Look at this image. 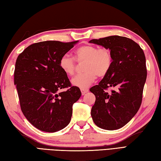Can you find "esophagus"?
Returning <instances> with one entry per match:
<instances>
[{
  "label": "esophagus",
  "mask_w": 161,
  "mask_h": 161,
  "mask_svg": "<svg viewBox=\"0 0 161 161\" xmlns=\"http://www.w3.org/2000/svg\"><path fill=\"white\" fill-rule=\"evenodd\" d=\"M81 94H82V95H84L86 93H88V89H87V88H81Z\"/></svg>",
  "instance_id": "obj_1"
}]
</instances>
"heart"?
<instances>
[{
  "label": "heart",
  "instance_id": "b5f03b06",
  "mask_svg": "<svg viewBox=\"0 0 161 161\" xmlns=\"http://www.w3.org/2000/svg\"><path fill=\"white\" fill-rule=\"evenodd\" d=\"M74 57L78 62L85 61L84 70L85 73L79 75L72 80L73 86L86 88L94 82L98 77L107 75L110 70L113 64L111 51L108 48H100L97 46L86 44L81 46L75 51ZM61 70L68 76L71 77L75 74L76 65L73 58L68 54H64L59 61Z\"/></svg>",
  "mask_w": 161,
  "mask_h": 161
}]
</instances>
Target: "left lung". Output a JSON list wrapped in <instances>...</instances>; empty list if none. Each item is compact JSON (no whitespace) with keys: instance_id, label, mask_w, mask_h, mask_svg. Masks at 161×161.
Listing matches in <instances>:
<instances>
[{"instance_id":"8db88e82","label":"left lung","mask_w":161,"mask_h":161,"mask_svg":"<svg viewBox=\"0 0 161 161\" xmlns=\"http://www.w3.org/2000/svg\"><path fill=\"white\" fill-rule=\"evenodd\" d=\"M89 43L110 50L113 64L98 85L90 88L95 96L91 116L98 127L122 128L134 117L141 105L147 79L146 59L137 43L125 36H110ZM108 87L116 89L108 93Z\"/></svg>"}]
</instances>
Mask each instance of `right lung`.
I'll return each instance as SVG.
<instances>
[{"instance_id":"add662e5","label":"right lung","mask_w":161,"mask_h":161,"mask_svg":"<svg viewBox=\"0 0 161 161\" xmlns=\"http://www.w3.org/2000/svg\"><path fill=\"white\" fill-rule=\"evenodd\" d=\"M78 42L33 43L17 58L14 84L20 108L27 119L41 131L56 132L70 122L73 105L81 93L78 87L71 86L59 61ZM66 87L69 88L61 91Z\"/></svg>"}]
</instances>
